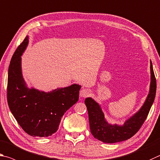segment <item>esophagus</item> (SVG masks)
<instances>
[{"label": "esophagus", "instance_id": "obj_1", "mask_svg": "<svg viewBox=\"0 0 160 160\" xmlns=\"http://www.w3.org/2000/svg\"><path fill=\"white\" fill-rule=\"evenodd\" d=\"M91 94V92H90V90L88 89H83L80 91V96L82 97H88Z\"/></svg>", "mask_w": 160, "mask_h": 160}]
</instances>
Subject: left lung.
<instances>
[{
    "mask_svg": "<svg viewBox=\"0 0 160 160\" xmlns=\"http://www.w3.org/2000/svg\"><path fill=\"white\" fill-rule=\"evenodd\" d=\"M150 72V88L146 101L139 111L127 120L122 126L108 124L105 120L100 106L92 98H86L85 103L88 111L89 128L95 138L103 143H114L127 140L138 132L146 120L155 98L156 78L151 61Z\"/></svg>",
    "mask_w": 160,
    "mask_h": 160,
    "instance_id": "left-lung-1",
    "label": "left lung"
}]
</instances>
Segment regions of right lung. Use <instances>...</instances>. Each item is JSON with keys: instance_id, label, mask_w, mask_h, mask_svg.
Listing matches in <instances>:
<instances>
[{"instance_id": "obj_1", "label": "right lung", "mask_w": 160, "mask_h": 160, "mask_svg": "<svg viewBox=\"0 0 160 160\" xmlns=\"http://www.w3.org/2000/svg\"><path fill=\"white\" fill-rule=\"evenodd\" d=\"M28 42L27 36L11 59L8 69V103L26 133L34 137H48L57 132L66 110L78 101L81 87L74 84L48 93L28 89L21 69V56Z\"/></svg>"}]
</instances>
